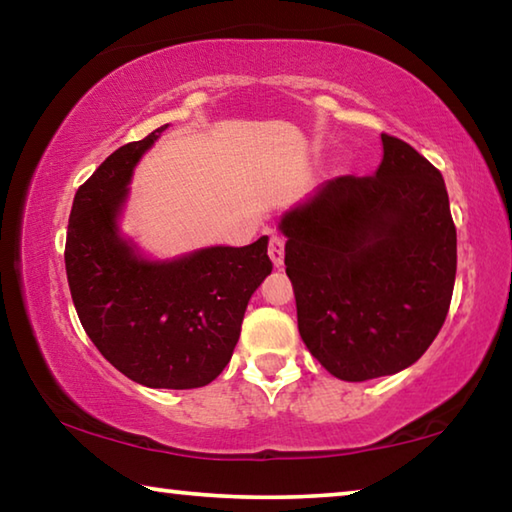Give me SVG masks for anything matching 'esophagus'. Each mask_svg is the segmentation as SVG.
Returning a JSON list of instances; mask_svg holds the SVG:
<instances>
[{
  "label": "esophagus",
  "mask_w": 512,
  "mask_h": 512,
  "mask_svg": "<svg viewBox=\"0 0 512 512\" xmlns=\"http://www.w3.org/2000/svg\"><path fill=\"white\" fill-rule=\"evenodd\" d=\"M268 257L275 268H280L284 264V239L282 237H271V244H268Z\"/></svg>",
  "instance_id": "obj_1"
}]
</instances>
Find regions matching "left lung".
<instances>
[{
  "mask_svg": "<svg viewBox=\"0 0 512 512\" xmlns=\"http://www.w3.org/2000/svg\"><path fill=\"white\" fill-rule=\"evenodd\" d=\"M372 176H341L282 214L284 264L309 352L343 381L413 366L443 327L456 280L445 180L381 135Z\"/></svg>",
  "mask_w": 512,
  "mask_h": 512,
  "instance_id": "8db88e82",
  "label": "left lung"
}]
</instances>
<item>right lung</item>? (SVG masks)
I'll use <instances>...</instances> for the list:
<instances>
[{"label":"right lung","mask_w":512,"mask_h":512,"mask_svg":"<svg viewBox=\"0 0 512 512\" xmlns=\"http://www.w3.org/2000/svg\"><path fill=\"white\" fill-rule=\"evenodd\" d=\"M169 124L121 146L74 196L65 268L81 325L121 375L149 388H201L221 375L248 300L271 275L268 237L153 259L121 230L137 162Z\"/></svg>","instance_id":"right-lung-1"}]
</instances>
